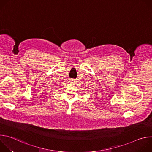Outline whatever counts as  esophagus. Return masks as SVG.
<instances>
[{
  "mask_svg": "<svg viewBox=\"0 0 152 152\" xmlns=\"http://www.w3.org/2000/svg\"><path fill=\"white\" fill-rule=\"evenodd\" d=\"M69 82H70V83H74L75 81V79H70V80H69Z\"/></svg>",
  "mask_w": 152,
  "mask_h": 152,
  "instance_id": "1",
  "label": "esophagus"
}]
</instances>
